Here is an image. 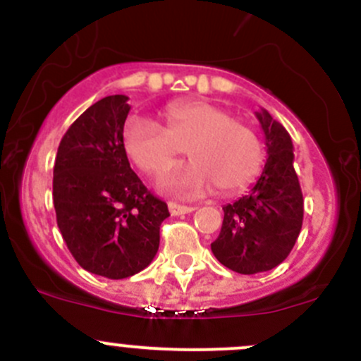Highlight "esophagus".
Instances as JSON below:
<instances>
[{"mask_svg": "<svg viewBox=\"0 0 361 361\" xmlns=\"http://www.w3.org/2000/svg\"><path fill=\"white\" fill-rule=\"evenodd\" d=\"M195 207L192 206H183V204H178V202H169V211L173 216H180V214H187V213H192Z\"/></svg>", "mask_w": 361, "mask_h": 361, "instance_id": "obj_1", "label": "esophagus"}]
</instances>
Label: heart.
Segmentation results:
<instances>
[{"label": "heart", "mask_w": 361, "mask_h": 361, "mask_svg": "<svg viewBox=\"0 0 361 361\" xmlns=\"http://www.w3.org/2000/svg\"><path fill=\"white\" fill-rule=\"evenodd\" d=\"M123 145L152 178L169 174L187 150L194 164L166 183L176 194H199L211 185L231 194L248 185L262 164V143L253 127L204 101L171 103L162 111V127L133 116L123 129Z\"/></svg>", "instance_id": "obj_1"}]
</instances>
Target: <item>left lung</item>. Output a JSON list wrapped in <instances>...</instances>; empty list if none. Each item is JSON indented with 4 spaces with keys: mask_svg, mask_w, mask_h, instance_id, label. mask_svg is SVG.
<instances>
[{
    "mask_svg": "<svg viewBox=\"0 0 361 361\" xmlns=\"http://www.w3.org/2000/svg\"><path fill=\"white\" fill-rule=\"evenodd\" d=\"M265 134L267 162L248 195L224 206V224L211 251L239 274H257L281 264L302 228L304 199L293 169V143L269 111H257Z\"/></svg>",
    "mask_w": 361,
    "mask_h": 361,
    "instance_id": "left-lung-1",
    "label": "left lung"
}]
</instances>
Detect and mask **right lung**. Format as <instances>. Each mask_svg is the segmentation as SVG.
<instances>
[{
	"label": "right lung",
	"instance_id": "obj_1",
	"mask_svg": "<svg viewBox=\"0 0 361 361\" xmlns=\"http://www.w3.org/2000/svg\"><path fill=\"white\" fill-rule=\"evenodd\" d=\"M129 97H103L61 140L54 164L57 227L80 267L108 279L152 264L167 204L130 169L123 147Z\"/></svg>",
	"mask_w": 361,
	"mask_h": 361
}]
</instances>
